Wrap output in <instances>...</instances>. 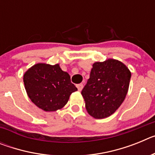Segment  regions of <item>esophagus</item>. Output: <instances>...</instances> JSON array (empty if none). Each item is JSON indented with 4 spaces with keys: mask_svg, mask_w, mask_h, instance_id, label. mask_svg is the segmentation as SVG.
Wrapping results in <instances>:
<instances>
[{
    "mask_svg": "<svg viewBox=\"0 0 155 155\" xmlns=\"http://www.w3.org/2000/svg\"><path fill=\"white\" fill-rule=\"evenodd\" d=\"M77 87H78V91H81L82 89H83V87H84V85H83V84H77Z\"/></svg>",
    "mask_w": 155,
    "mask_h": 155,
    "instance_id": "esophagus-1",
    "label": "esophagus"
}]
</instances>
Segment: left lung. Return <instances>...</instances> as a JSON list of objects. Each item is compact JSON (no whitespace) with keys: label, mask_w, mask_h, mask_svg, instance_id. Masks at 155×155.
I'll list each match as a JSON object with an SVG mask.
<instances>
[{"label":"left lung","mask_w":155,"mask_h":155,"mask_svg":"<svg viewBox=\"0 0 155 155\" xmlns=\"http://www.w3.org/2000/svg\"><path fill=\"white\" fill-rule=\"evenodd\" d=\"M131 72L114 59L93 64L81 91L87 112L94 119L109 117L119 109L128 92Z\"/></svg>","instance_id":"1"}]
</instances>
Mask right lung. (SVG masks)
Listing matches in <instances>:
<instances>
[{
	"label": "right lung",
	"instance_id": "obj_1",
	"mask_svg": "<svg viewBox=\"0 0 155 155\" xmlns=\"http://www.w3.org/2000/svg\"><path fill=\"white\" fill-rule=\"evenodd\" d=\"M23 81L28 98L46 112L62 109L70 95L78 91L71 83L69 74L63 71L58 64H35L25 71Z\"/></svg>",
	"mask_w": 155,
	"mask_h": 155
}]
</instances>
